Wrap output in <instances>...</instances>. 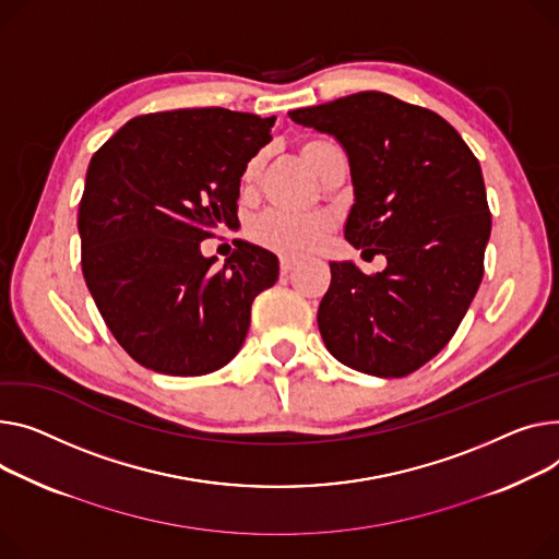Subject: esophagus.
<instances>
[{
	"mask_svg": "<svg viewBox=\"0 0 559 559\" xmlns=\"http://www.w3.org/2000/svg\"><path fill=\"white\" fill-rule=\"evenodd\" d=\"M296 265H299V260H294V258H281V274H289Z\"/></svg>",
	"mask_w": 559,
	"mask_h": 559,
	"instance_id": "obj_1",
	"label": "esophagus"
}]
</instances>
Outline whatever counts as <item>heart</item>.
I'll return each instance as SVG.
<instances>
[{
	"mask_svg": "<svg viewBox=\"0 0 559 559\" xmlns=\"http://www.w3.org/2000/svg\"><path fill=\"white\" fill-rule=\"evenodd\" d=\"M299 153L306 164L321 177L328 159L337 153V147L323 141H306L299 145ZM263 168V157H253L245 168V183H253ZM330 231V217L323 213H289L267 211L251 225V238L283 255H301L317 247V242Z\"/></svg>",
	"mask_w": 559,
	"mask_h": 559,
	"instance_id": "b5f03b06",
	"label": "heart"
}]
</instances>
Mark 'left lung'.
Segmentation results:
<instances>
[{
    "instance_id": "8db88e82",
    "label": "left lung",
    "mask_w": 559,
    "mask_h": 559,
    "mask_svg": "<svg viewBox=\"0 0 559 559\" xmlns=\"http://www.w3.org/2000/svg\"><path fill=\"white\" fill-rule=\"evenodd\" d=\"M289 119L344 145L355 193L344 236L386 255L373 276L353 260L330 263L317 312L323 344L359 373H414L454 337L483 278L492 215L478 159L436 111L382 92Z\"/></svg>"
}]
</instances>
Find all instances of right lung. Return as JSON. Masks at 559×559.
<instances>
[{
  "instance_id": "1",
  "label": "right lung",
  "mask_w": 559,
  "mask_h": 559,
  "mask_svg": "<svg viewBox=\"0 0 559 559\" xmlns=\"http://www.w3.org/2000/svg\"><path fill=\"white\" fill-rule=\"evenodd\" d=\"M274 121L225 107L157 111L128 121L90 162L83 276L115 340L155 373L227 366L253 299L278 278V258L247 240L219 270L202 253L211 229L238 225L240 177Z\"/></svg>"
}]
</instances>
